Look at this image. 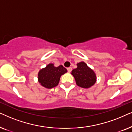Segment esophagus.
Listing matches in <instances>:
<instances>
[{"mask_svg":"<svg viewBox=\"0 0 132 132\" xmlns=\"http://www.w3.org/2000/svg\"><path fill=\"white\" fill-rule=\"evenodd\" d=\"M67 70H68V71L69 72V73H70V72H71V70H72V68L71 67H68V68H67Z\"/></svg>","mask_w":132,"mask_h":132,"instance_id":"1","label":"esophagus"}]
</instances>
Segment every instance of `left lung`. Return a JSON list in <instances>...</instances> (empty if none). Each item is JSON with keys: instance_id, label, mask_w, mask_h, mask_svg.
Segmentation results:
<instances>
[{"instance_id": "8db88e82", "label": "left lung", "mask_w": 132, "mask_h": 132, "mask_svg": "<svg viewBox=\"0 0 132 132\" xmlns=\"http://www.w3.org/2000/svg\"><path fill=\"white\" fill-rule=\"evenodd\" d=\"M77 66L71 73L75 77L77 85L83 88H89L93 86L97 80L94 71L84 62L77 63Z\"/></svg>"}]
</instances>
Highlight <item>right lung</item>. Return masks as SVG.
<instances>
[{"label": "right lung", "mask_w": 132, "mask_h": 132, "mask_svg": "<svg viewBox=\"0 0 132 132\" xmlns=\"http://www.w3.org/2000/svg\"><path fill=\"white\" fill-rule=\"evenodd\" d=\"M67 72V70L62 65L55 67L53 64H49L39 70L38 80L43 87L51 89L58 85L61 76Z\"/></svg>", "instance_id": "add662e5"}]
</instances>
